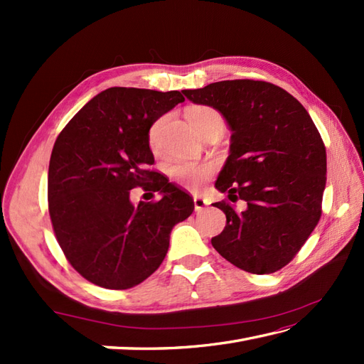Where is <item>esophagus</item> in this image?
<instances>
[{
    "label": "esophagus",
    "mask_w": 364,
    "mask_h": 364,
    "mask_svg": "<svg viewBox=\"0 0 364 364\" xmlns=\"http://www.w3.org/2000/svg\"><path fill=\"white\" fill-rule=\"evenodd\" d=\"M206 206H208V200H205L203 197H198V196L194 197V208H196V211H203Z\"/></svg>",
    "instance_id": "1"
}]
</instances>
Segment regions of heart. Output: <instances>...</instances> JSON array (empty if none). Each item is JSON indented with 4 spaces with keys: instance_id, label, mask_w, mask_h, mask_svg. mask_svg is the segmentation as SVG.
<instances>
[{
    "instance_id": "b5f03b06",
    "label": "heart",
    "mask_w": 364,
    "mask_h": 364,
    "mask_svg": "<svg viewBox=\"0 0 364 364\" xmlns=\"http://www.w3.org/2000/svg\"><path fill=\"white\" fill-rule=\"evenodd\" d=\"M188 120L200 134L213 127L225 128V120L222 114L211 106H192L186 112ZM162 119L156 120L149 129V145L151 150H156L159 145V133L162 127ZM215 167L210 162H191V161H176L168 167V173L183 186L189 189H200L203 184L214 175Z\"/></svg>"
}]
</instances>
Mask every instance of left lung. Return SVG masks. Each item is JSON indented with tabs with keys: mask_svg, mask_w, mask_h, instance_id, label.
<instances>
[{
	"mask_svg": "<svg viewBox=\"0 0 364 364\" xmlns=\"http://www.w3.org/2000/svg\"><path fill=\"white\" fill-rule=\"evenodd\" d=\"M218 109L231 134L230 156L215 181L228 200L214 203L227 225L211 244L231 264L272 274L288 264L322 214L326 145L310 114L272 82L233 80L183 90ZM242 199L244 212L233 203Z\"/></svg>",
	"mask_w": 364,
	"mask_h": 364,
	"instance_id": "obj_1",
	"label": "left lung"
}]
</instances>
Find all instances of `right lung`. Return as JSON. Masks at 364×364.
Masks as SVG:
<instances>
[{"label": "right lung", "instance_id": "1", "mask_svg": "<svg viewBox=\"0 0 364 364\" xmlns=\"http://www.w3.org/2000/svg\"><path fill=\"white\" fill-rule=\"evenodd\" d=\"M181 92L111 87L94 97L54 142L48 167L53 231L72 267L106 289H129L156 270L170 231L194 211L188 192L151 170L149 129L183 103ZM159 191L133 205L131 188Z\"/></svg>", "mask_w": 364, "mask_h": 364}]
</instances>
